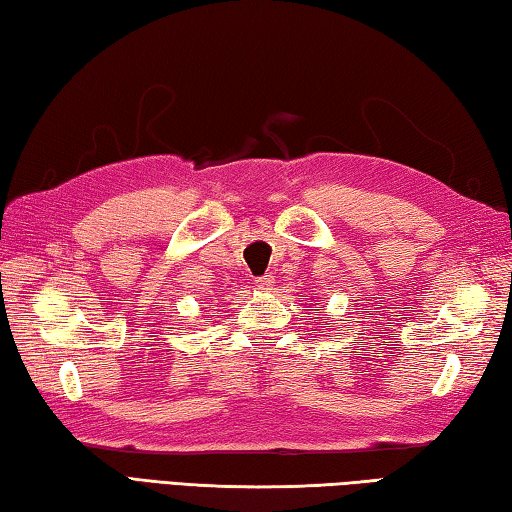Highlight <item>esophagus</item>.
<instances>
[{
  "instance_id": "1",
  "label": "esophagus",
  "mask_w": 512,
  "mask_h": 512,
  "mask_svg": "<svg viewBox=\"0 0 512 512\" xmlns=\"http://www.w3.org/2000/svg\"><path fill=\"white\" fill-rule=\"evenodd\" d=\"M272 285H274V276L272 274L256 278V287L263 289V292H269V289H272Z\"/></svg>"
}]
</instances>
